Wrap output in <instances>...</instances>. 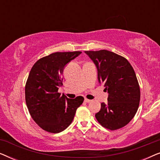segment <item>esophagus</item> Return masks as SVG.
<instances>
[{"mask_svg":"<svg viewBox=\"0 0 160 160\" xmlns=\"http://www.w3.org/2000/svg\"><path fill=\"white\" fill-rule=\"evenodd\" d=\"M84 102H87V103H89V102H92V100H89V99H87V98H85V99H84Z\"/></svg>","mask_w":160,"mask_h":160,"instance_id":"34e87169","label":"esophagus"}]
</instances>
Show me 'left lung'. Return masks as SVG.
I'll return each instance as SVG.
<instances>
[{
	"label": "left lung",
	"instance_id": "1",
	"mask_svg": "<svg viewBox=\"0 0 160 160\" xmlns=\"http://www.w3.org/2000/svg\"><path fill=\"white\" fill-rule=\"evenodd\" d=\"M98 69V82L108 91V103H101L98 122L111 130L127 125L139 106L141 92L134 69L124 57L108 50L85 51Z\"/></svg>",
	"mask_w": 160,
	"mask_h": 160
}]
</instances>
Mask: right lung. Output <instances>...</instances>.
Returning <instances> with one entry per match:
<instances>
[{"instance_id":"add662e5","label":"right lung","mask_w":160,"mask_h":160,"mask_svg":"<svg viewBox=\"0 0 160 160\" xmlns=\"http://www.w3.org/2000/svg\"><path fill=\"white\" fill-rule=\"evenodd\" d=\"M82 52H54L39 59L30 70L25 84V101L35 122L43 130L58 133L73 121L84 98L70 99L58 92L62 72Z\"/></svg>"}]
</instances>
